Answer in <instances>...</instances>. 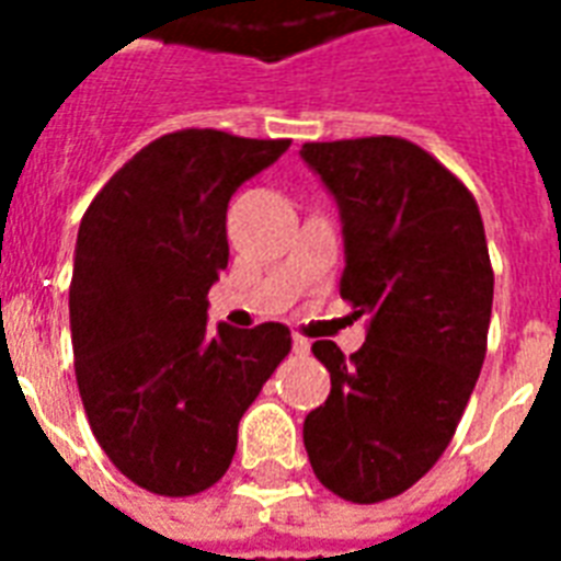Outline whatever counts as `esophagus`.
<instances>
[{
    "instance_id": "obj_1",
    "label": "esophagus",
    "mask_w": 561,
    "mask_h": 561,
    "mask_svg": "<svg viewBox=\"0 0 561 561\" xmlns=\"http://www.w3.org/2000/svg\"><path fill=\"white\" fill-rule=\"evenodd\" d=\"M291 345H294V352H297V354L309 352V340H306V336H294Z\"/></svg>"
}]
</instances>
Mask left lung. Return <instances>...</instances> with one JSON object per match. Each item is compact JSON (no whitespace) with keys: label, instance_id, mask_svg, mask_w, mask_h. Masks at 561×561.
<instances>
[{"label":"left lung","instance_id":"obj_1","mask_svg":"<svg viewBox=\"0 0 561 561\" xmlns=\"http://www.w3.org/2000/svg\"><path fill=\"white\" fill-rule=\"evenodd\" d=\"M345 243L340 294L366 316L352 357L312 345L330 397L306 414L316 478L348 502L405 493L445 454L486 354L493 267L478 204L445 164L402 138L304 144Z\"/></svg>","mask_w":561,"mask_h":561}]
</instances>
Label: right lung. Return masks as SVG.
<instances>
[{
    "instance_id": "obj_1",
    "label": "right lung",
    "mask_w": 561,
    "mask_h": 561,
    "mask_svg": "<svg viewBox=\"0 0 561 561\" xmlns=\"http://www.w3.org/2000/svg\"><path fill=\"white\" fill-rule=\"evenodd\" d=\"M288 147L173 131L83 213L68 291L80 400L104 454L149 493L195 495L219 481L237 423L291 352L276 321L207 328V294L228 267V201Z\"/></svg>"
}]
</instances>
